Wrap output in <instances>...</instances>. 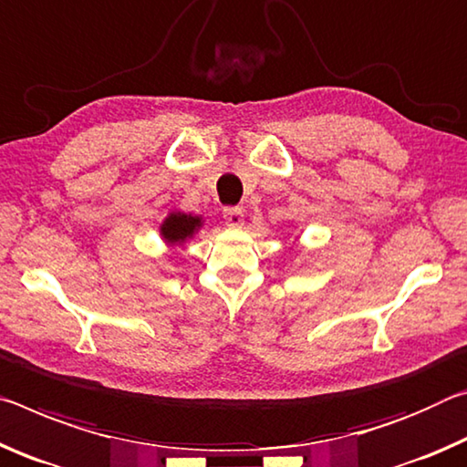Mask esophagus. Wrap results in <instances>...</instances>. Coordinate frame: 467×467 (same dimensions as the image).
<instances>
[{
	"instance_id": "34e87169",
	"label": "esophagus",
	"mask_w": 467,
	"mask_h": 467,
	"mask_svg": "<svg viewBox=\"0 0 467 467\" xmlns=\"http://www.w3.org/2000/svg\"><path fill=\"white\" fill-rule=\"evenodd\" d=\"M223 219L229 227H242L244 211L240 206H227V209H223Z\"/></svg>"
}]
</instances>
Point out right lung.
<instances>
[{"instance_id":"right-lung-1","label":"right lung","mask_w":467,"mask_h":467,"mask_svg":"<svg viewBox=\"0 0 467 467\" xmlns=\"http://www.w3.org/2000/svg\"><path fill=\"white\" fill-rule=\"evenodd\" d=\"M201 225H202L201 217L186 215V213H171V215L163 221L161 235L170 244H180L186 238H190V235H192Z\"/></svg>"}]
</instances>
